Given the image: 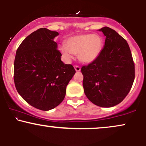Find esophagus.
<instances>
[{"label": "esophagus", "mask_w": 146, "mask_h": 146, "mask_svg": "<svg viewBox=\"0 0 146 146\" xmlns=\"http://www.w3.org/2000/svg\"><path fill=\"white\" fill-rule=\"evenodd\" d=\"M74 68H75V71H76L77 72L80 71V70H81V68H80L79 66H77V65H75V66H74Z\"/></svg>", "instance_id": "1"}]
</instances>
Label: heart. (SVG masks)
I'll return each instance as SVG.
<instances>
[{
  "mask_svg": "<svg viewBox=\"0 0 146 146\" xmlns=\"http://www.w3.org/2000/svg\"><path fill=\"white\" fill-rule=\"evenodd\" d=\"M103 40L98 34H81L69 38L66 44L60 46L62 55L67 62L71 61L74 54L78 53V59L84 63L94 62L100 56Z\"/></svg>",
  "mask_w": 146,
  "mask_h": 146,
  "instance_id": "b5f03b06",
  "label": "heart"
}]
</instances>
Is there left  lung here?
Wrapping results in <instances>:
<instances>
[{"label": "left lung", "mask_w": 146, "mask_h": 146, "mask_svg": "<svg viewBox=\"0 0 146 146\" xmlns=\"http://www.w3.org/2000/svg\"><path fill=\"white\" fill-rule=\"evenodd\" d=\"M106 36L100 56L83 66V87L87 98L100 107L115 106L123 100L135 80V64L129 45L115 30L99 29Z\"/></svg>", "instance_id": "left-lung-1"}]
</instances>
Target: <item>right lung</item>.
<instances>
[{"mask_svg": "<svg viewBox=\"0 0 146 146\" xmlns=\"http://www.w3.org/2000/svg\"><path fill=\"white\" fill-rule=\"evenodd\" d=\"M59 35L46 28L33 31L16 51L14 79L20 95L35 108L49 110L63 101L75 75L71 64L61 60L54 38Z\"/></svg>", "mask_w": 146, "mask_h": 146, "instance_id": "1", "label": "right lung"}]
</instances>
